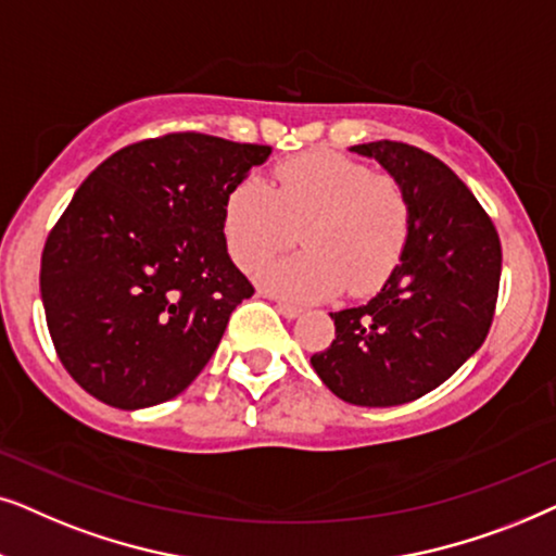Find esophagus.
Wrapping results in <instances>:
<instances>
[{"instance_id": "esophagus-1", "label": "esophagus", "mask_w": 556, "mask_h": 556, "mask_svg": "<svg viewBox=\"0 0 556 556\" xmlns=\"http://www.w3.org/2000/svg\"><path fill=\"white\" fill-rule=\"evenodd\" d=\"M277 309L279 313H282L285 317H298V315H302V307L300 305H292V302H287V300H277Z\"/></svg>"}]
</instances>
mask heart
Instances as JSON below:
<instances>
[{"label":"heart","instance_id":"obj_1","mask_svg":"<svg viewBox=\"0 0 556 556\" xmlns=\"http://www.w3.org/2000/svg\"><path fill=\"white\" fill-rule=\"evenodd\" d=\"M274 188L249 175L226 201L228 251L247 271L305 241V254L266 266L262 279L294 300L368 292L394 271L409 239L412 208L402 182L332 152L279 162Z\"/></svg>","mask_w":556,"mask_h":556}]
</instances>
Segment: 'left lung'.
I'll return each instance as SVG.
<instances>
[{
    "mask_svg": "<svg viewBox=\"0 0 556 556\" xmlns=\"http://www.w3.org/2000/svg\"><path fill=\"white\" fill-rule=\"evenodd\" d=\"M351 152L402 182L409 239L381 292L330 313L336 338L309 364L343 402L396 406L438 389L483 345L498 300L501 239L468 185L434 154L389 139Z\"/></svg>",
    "mask_w": 556,
    "mask_h": 556,
    "instance_id": "obj_1",
    "label": "left lung"
}]
</instances>
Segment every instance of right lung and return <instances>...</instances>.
Segmentation results:
<instances>
[{
  "mask_svg": "<svg viewBox=\"0 0 556 556\" xmlns=\"http://www.w3.org/2000/svg\"><path fill=\"white\" fill-rule=\"evenodd\" d=\"M269 154L173 131L124 147L80 182L40 264L50 338L80 389L144 409L203 371L254 294L228 256L226 201Z\"/></svg>",
  "mask_w": 556,
  "mask_h": 556,
  "instance_id": "obj_1",
  "label": "right lung"
}]
</instances>
